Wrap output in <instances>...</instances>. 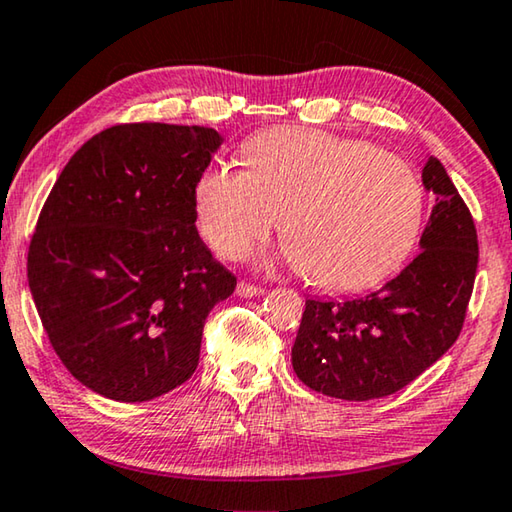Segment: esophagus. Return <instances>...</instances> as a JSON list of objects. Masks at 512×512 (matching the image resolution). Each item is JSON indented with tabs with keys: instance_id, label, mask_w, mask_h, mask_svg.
<instances>
[{
	"instance_id": "34e87169",
	"label": "esophagus",
	"mask_w": 512,
	"mask_h": 512,
	"mask_svg": "<svg viewBox=\"0 0 512 512\" xmlns=\"http://www.w3.org/2000/svg\"><path fill=\"white\" fill-rule=\"evenodd\" d=\"M264 293H266L264 287H255V284H248V282L237 284V296L239 298H257V296H264Z\"/></svg>"
}]
</instances>
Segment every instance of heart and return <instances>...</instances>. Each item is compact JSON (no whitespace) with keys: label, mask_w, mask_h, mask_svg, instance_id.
<instances>
[{"label":"heart","mask_w":512,"mask_h":512,"mask_svg":"<svg viewBox=\"0 0 512 512\" xmlns=\"http://www.w3.org/2000/svg\"><path fill=\"white\" fill-rule=\"evenodd\" d=\"M244 171L212 167L194 187L205 244L241 259L277 228L280 255L311 284L354 291L397 271L418 244L424 189L409 164L368 142L271 128L241 146Z\"/></svg>","instance_id":"1"}]
</instances>
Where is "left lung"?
<instances>
[{
	"label": "left lung",
	"instance_id": "8db88e82",
	"mask_svg": "<svg viewBox=\"0 0 512 512\" xmlns=\"http://www.w3.org/2000/svg\"><path fill=\"white\" fill-rule=\"evenodd\" d=\"M422 185L436 196L422 253L368 296L305 302L291 363L314 391L348 402L393 395L461 334L479 262L474 221L438 158L424 164Z\"/></svg>",
	"mask_w": 512,
	"mask_h": 512
}]
</instances>
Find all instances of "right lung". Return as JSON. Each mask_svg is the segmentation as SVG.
<instances>
[{
	"label": "right lung",
	"instance_id": "1",
	"mask_svg": "<svg viewBox=\"0 0 512 512\" xmlns=\"http://www.w3.org/2000/svg\"><path fill=\"white\" fill-rule=\"evenodd\" d=\"M221 144L203 126H112L69 158L42 207L33 302L65 368L108 400L185 384L207 314L237 287L194 216L196 180Z\"/></svg>",
	"mask_w": 512,
	"mask_h": 512
}]
</instances>
